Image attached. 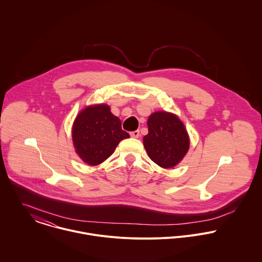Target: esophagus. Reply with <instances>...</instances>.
<instances>
[{
	"label": "esophagus",
	"instance_id": "esophagus-1",
	"mask_svg": "<svg viewBox=\"0 0 262 262\" xmlns=\"http://www.w3.org/2000/svg\"><path fill=\"white\" fill-rule=\"evenodd\" d=\"M130 137H132V138H135V139L139 138V137H140V130H134V132H132V133H130Z\"/></svg>",
	"mask_w": 262,
	"mask_h": 262
}]
</instances>
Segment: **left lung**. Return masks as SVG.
I'll list each match as a JSON object with an SVG mask.
<instances>
[{"label":"left lung","mask_w":262,"mask_h":262,"mask_svg":"<svg viewBox=\"0 0 262 262\" xmlns=\"http://www.w3.org/2000/svg\"><path fill=\"white\" fill-rule=\"evenodd\" d=\"M149 133L144 137L146 151L159 166L177 165L189 149V139L180 119L169 112L158 111L148 119Z\"/></svg>","instance_id":"1"}]
</instances>
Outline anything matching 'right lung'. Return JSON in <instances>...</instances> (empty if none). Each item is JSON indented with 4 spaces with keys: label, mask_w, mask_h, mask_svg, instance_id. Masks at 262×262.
<instances>
[{
    "label": "right lung",
    "mask_w": 262,
    "mask_h": 262,
    "mask_svg": "<svg viewBox=\"0 0 262 262\" xmlns=\"http://www.w3.org/2000/svg\"><path fill=\"white\" fill-rule=\"evenodd\" d=\"M72 133L77 154L92 166L102 163L121 140L129 138L121 128L120 119L105 104L89 106L80 112Z\"/></svg>",
    "instance_id": "obj_1"
}]
</instances>
